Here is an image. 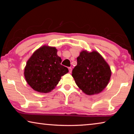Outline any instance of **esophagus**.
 Instances as JSON below:
<instances>
[{"instance_id":"34e87169","label":"esophagus","mask_w":134,"mask_h":134,"mask_svg":"<svg viewBox=\"0 0 134 134\" xmlns=\"http://www.w3.org/2000/svg\"><path fill=\"white\" fill-rule=\"evenodd\" d=\"M69 72L71 73L72 71V68L71 67H69Z\"/></svg>"}]
</instances>
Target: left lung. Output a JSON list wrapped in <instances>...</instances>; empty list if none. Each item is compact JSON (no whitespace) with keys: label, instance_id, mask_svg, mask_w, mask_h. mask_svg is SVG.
<instances>
[{"label":"left lung","instance_id":"left-lung-1","mask_svg":"<svg viewBox=\"0 0 134 134\" xmlns=\"http://www.w3.org/2000/svg\"><path fill=\"white\" fill-rule=\"evenodd\" d=\"M72 76L81 89L87 95L98 94L108 85L111 76L109 65L98 52L82 51Z\"/></svg>","mask_w":134,"mask_h":134}]
</instances>
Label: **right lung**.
Returning a JSON list of instances; mask_svg holds the SVG:
<instances>
[{
    "mask_svg": "<svg viewBox=\"0 0 134 134\" xmlns=\"http://www.w3.org/2000/svg\"><path fill=\"white\" fill-rule=\"evenodd\" d=\"M55 47L44 45L37 49L29 58L24 70L28 85L40 93L50 92L55 88L62 76L69 69L61 65L62 59Z\"/></svg>",
    "mask_w": 134,
    "mask_h": 134,
    "instance_id": "1",
    "label": "right lung"
}]
</instances>
